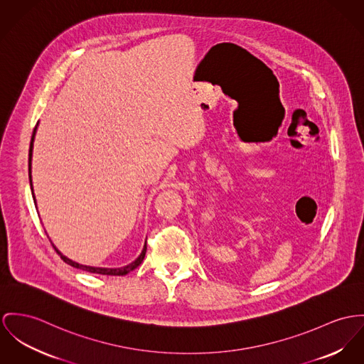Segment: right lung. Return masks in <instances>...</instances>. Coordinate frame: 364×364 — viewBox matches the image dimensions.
<instances>
[{"label": "right lung", "instance_id": "right-lung-1", "mask_svg": "<svg viewBox=\"0 0 364 364\" xmlns=\"http://www.w3.org/2000/svg\"><path fill=\"white\" fill-rule=\"evenodd\" d=\"M34 136H36V129L33 130L31 141H30V149H28V178H30V187H31V152H33V141H34ZM31 188H33V187H31ZM33 198H34V196H33ZM53 247H54V245H53ZM54 250H55L56 253L60 256V259H62L63 262H66L68 264H70V266H73V267H76V269H82L84 272L97 273V274H102V276H124V274H127L129 272H132V270H134L136 267L140 266L141 262H142V259H144V256H145V252H146V244H145L144 250L141 252L140 256H139L133 263H130V264H127V266H124V267H119V269H104V267L84 266V264L76 263V262L68 259L66 256H63L60 252L56 250L55 247H54Z\"/></svg>", "mask_w": 364, "mask_h": 364}]
</instances>
